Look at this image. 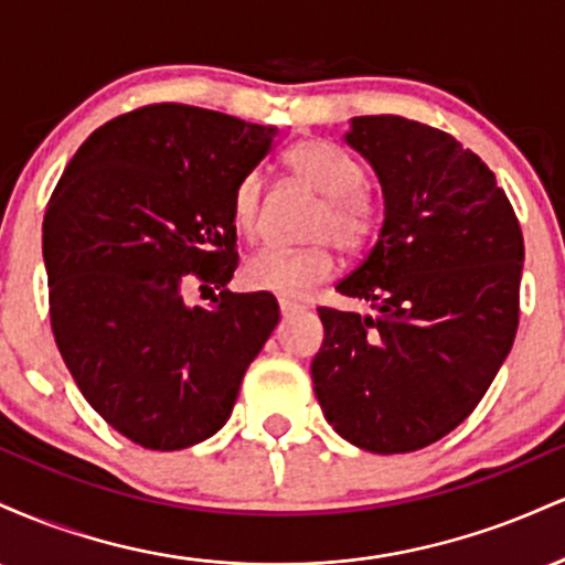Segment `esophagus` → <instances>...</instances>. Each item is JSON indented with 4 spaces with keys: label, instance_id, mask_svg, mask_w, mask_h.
Segmentation results:
<instances>
[{
    "label": "esophagus",
    "instance_id": "1",
    "mask_svg": "<svg viewBox=\"0 0 565 565\" xmlns=\"http://www.w3.org/2000/svg\"><path fill=\"white\" fill-rule=\"evenodd\" d=\"M278 310H281V316H284V319H287V316L302 313L305 305H300V302H291V300H278Z\"/></svg>",
    "mask_w": 565,
    "mask_h": 565
}]
</instances>
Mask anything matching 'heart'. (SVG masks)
I'll return each mask as SVG.
<instances>
[{
  "label": "heart",
  "instance_id": "1",
  "mask_svg": "<svg viewBox=\"0 0 565 565\" xmlns=\"http://www.w3.org/2000/svg\"><path fill=\"white\" fill-rule=\"evenodd\" d=\"M284 167L297 183L323 199L316 212L313 238H332L345 252L361 249L377 228V206L366 196V172L361 161L350 157L345 148L327 140H302L291 146ZM263 183L257 174H246L231 199L233 225L244 236H252L260 220ZM337 255L329 242L305 249H260L244 263L242 278L249 289L270 291L281 300H297L310 289L332 278Z\"/></svg>",
  "mask_w": 565,
  "mask_h": 565
}]
</instances>
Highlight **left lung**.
<instances>
[{"label":"left lung","mask_w":565,"mask_h":565,"mask_svg":"<svg viewBox=\"0 0 565 565\" xmlns=\"http://www.w3.org/2000/svg\"><path fill=\"white\" fill-rule=\"evenodd\" d=\"M382 188L385 220L337 291L372 316L319 308L310 374L327 423L359 449L436 444L478 406L518 329L523 236L494 172L404 116H353L345 138Z\"/></svg>","instance_id":"obj_1"}]
</instances>
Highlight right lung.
<instances>
[{"instance_id":"add662e5","label":"right lung","mask_w":565,"mask_h":565,"mask_svg":"<svg viewBox=\"0 0 565 565\" xmlns=\"http://www.w3.org/2000/svg\"><path fill=\"white\" fill-rule=\"evenodd\" d=\"M276 127L157 103L97 127L44 212L50 319L68 372L114 430L153 451L228 423L278 323L268 291L233 295L231 199ZM223 288L188 306L182 287Z\"/></svg>"}]
</instances>
